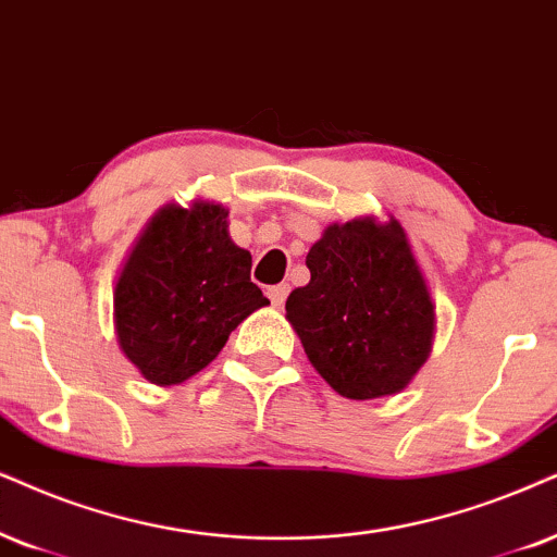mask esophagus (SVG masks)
<instances>
[{
  "mask_svg": "<svg viewBox=\"0 0 557 557\" xmlns=\"http://www.w3.org/2000/svg\"><path fill=\"white\" fill-rule=\"evenodd\" d=\"M287 293H290V285H272L270 290H267V295H270V300H272V306H283L285 302V298H287Z\"/></svg>",
  "mask_w": 557,
  "mask_h": 557,
  "instance_id": "esophagus-1",
  "label": "esophagus"
}]
</instances>
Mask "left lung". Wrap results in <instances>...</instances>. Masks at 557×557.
<instances>
[{"mask_svg":"<svg viewBox=\"0 0 557 557\" xmlns=\"http://www.w3.org/2000/svg\"><path fill=\"white\" fill-rule=\"evenodd\" d=\"M306 264L285 311L319 375L355 400L404 391L432 349L434 306L400 223H334Z\"/></svg>","mask_w":557,"mask_h":557,"instance_id":"left-lung-1","label":"left lung"}]
</instances>
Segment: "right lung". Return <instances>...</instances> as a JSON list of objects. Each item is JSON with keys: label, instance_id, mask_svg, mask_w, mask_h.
I'll list each match as a JSON object with an SVG mask.
<instances>
[{"label": "right lung", "instance_id": "1", "mask_svg": "<svg viewBox=\"0 0 557 557\" xmlns=\"http://www.w3.org/2000/svg\"><path fill=\"white\" fill-rule=\"evenodd\" d=\"M226 218L213 202L166 206L125 262L115 287L117 342L149 383H185L270 302L251 283V255L231 242Z\"/></svg>", "mask_w": 557, "mask_h": 557}]
</instances>
